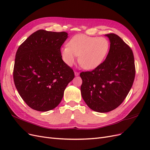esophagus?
<instances>
[{"label": "esophagus", "mask_w": 150, "mask_h": 150, "mask_svg": "<svg viewBox=\"0 0 150 150\" xmlns=\"http://www.w3.org/2000/svg\"><path fill=\"white\" fill-rule=\"evenodd\" d=\"M79 72H78V71H75V76H79Z\"/></svg>", "instance_id": "obj_1"}]
</instances>
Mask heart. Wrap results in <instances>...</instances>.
<instances>
[{
    "instance_id": "obj_1",
    "label": "heart",
    "mask_w": 150,
    "mask_h": 150,
    "mask_svg": "<svg viewBox=\"0 0 150 150\" xmlns=\"http://www.w3.org/2000/svg\"><path fill=\"white\" fill-rule=\"evenodd\" d=\"M110 44L104 37H93L86 35L74 36L66 46L60 49L64 62L73 65L79 56V63L83 68L92 70L103 63L109 51Z\"/></svg>"
}]
</instances>
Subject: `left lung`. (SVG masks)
<instances>
[{
  "mask_svg": "<svg viewBox=\"0 0 150 150\" xmlns=\"http://www.w3.org/2000/svg\"><path fill=\"white\" fill-rule=\"evenodd\" d=\"M110 49L104 62L90 71L80 74L81 94L87 106L98 112L117 108L129 93L135 76L134 54L117 35H105Z\"/></svg>",
  "mask_w": 150,
  "mask_h": 150,
  "instance_id": "8db88e82",
  "label": "left lung"
}]
</instances>
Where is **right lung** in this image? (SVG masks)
<instances>
[{
	"mask_svg": "<svg viewBox=\"0 0 150 150\" xmlns=\"http://www.w3.org/2000/svg\"><path fill=\"white\" fill-rule=\"evenodd\" d=\"M68 38L66 32L40 30L19 46L15 55L13 80L26 104L38 111L56 108L64 90L74 79V72L60 55Z\"/></svg>",
	"mask_w": 150,
	"mask_h": 150,
	"instance_id": "obj_1",
	"label": "right lung"
}]
</instances>
